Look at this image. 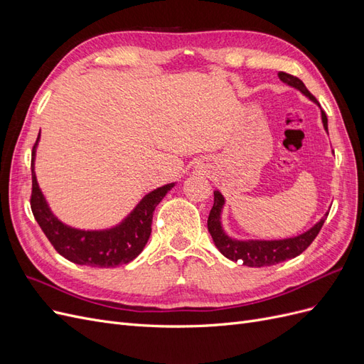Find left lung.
Masks as SVG:
<instances>
[{
    "mask_svg": "<svg viewBox=\"0 0 364 364\" xmlns=\"http://www.w3.org/2000/svg\"><path fill=\"white\" fill-rule=\"evenodd\" d=\"M278 75L282 82L296 87V90H299L302 94H305L308 98H311L313 102L317 103L316 97L306 90V86L301 79H297V77L284 71H281ZM322 121H323V127L328 130V118L323 111H322ZM223 203H225L223 196L218 191H215L214 205L208 217V230L209 234H211L215 246L226 258L235 262L241 259L247 267L273 266V264H278L285 259H291L297 255H301V253L313 243L317 234L321 232V229L328 217V214H325V217H322L321 222L316 223L310 230H306L305 234L297 235L294 238L278 240V241H257V240L237 241V240L229 238L223 232L222 225H220V213H222Z\"/></svg>",
    "mask_w": 364,
    "mask_h": 364,
    "instance_id": "left-lung-1",
    "label": "left lung"
}]
</instances>
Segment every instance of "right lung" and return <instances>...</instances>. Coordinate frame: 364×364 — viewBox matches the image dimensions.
<instances>
[{
  "label": "right lung",
  "instance_id": "add662e5",
  "mask_svg": "<svg viewBox=\"0 0 364 364\" xmlns=\"http://www.w3.org/2000/svg\"><path fill=\"white\" fill-rule=\"evenodd\" d=\"M39 136L31 150V196L30 206L38 225L53 247L63 258L80 266L117 267L136 258L151 234L153 211L174 183L149 193L123 223L109 230H79L65 226L51 214L39 190L33 161Z\"/></svg>",
  "mask_w": 364,
  "mask_h": 364
}]
</instances>
